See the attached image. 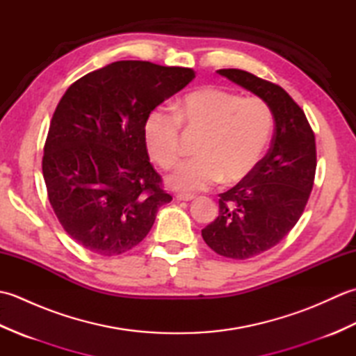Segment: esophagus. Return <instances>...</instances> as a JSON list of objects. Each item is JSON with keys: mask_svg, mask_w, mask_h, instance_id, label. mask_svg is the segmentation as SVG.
<instances>
[{"mask_svg": "<svg viewBox=\"0 0 356 356\" xmlns=\"http://www.w3.org/2000/svg\"><path fill=\"white\" fill-rule=\"evenodd\" d=\"M194 197H195V195H193V194H184V193L174 194V199L179 200V202H190V200H193Z\"/></svg>", "mask_w": 356, "mask_h": 356, "instance_id": "esophagus-1", "label": "esophagus"}]
</instances>
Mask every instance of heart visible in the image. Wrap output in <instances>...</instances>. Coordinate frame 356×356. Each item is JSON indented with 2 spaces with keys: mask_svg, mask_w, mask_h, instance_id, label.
<instances>
[{
  "mask_svg": "<svg viewBox=\"0 0 356 356\" xmlns=\"http://www.w3.org/2000/svg\"><path fill=\"white\" fill-rule=\"evenodd\" d=\"M202 131L195 154L180 162L168 184L180 191H202L223 179L238 184L251 176L266 151L274 115L260 97H245L218 87H203L184 96L176 113L156 107L143 122V142L156 163L170 168L180 154L182 126Z\"/></svg>",
  "mask_w": 356,
  "mask_h": 356,
  "instance_id": "obj_1",
  "label": "heart"
}]
</instances>
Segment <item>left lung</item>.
Instances as JSON below:
<instances>
[{"label":"left lung","mask_w":356,"mask_h":356,"mask_svg":"<svg viewBox=\"0 0 356 356\" xmlns=\"http://www.w3.org/2000/svg\"><path fill=\"white\" fill-rule=\"evenodd\" d=\"M217 73L261 97L275 120L266 156L251 176L218 194V217L202 229L214 252L246 260L280 243L303 214L315 179V134L305 111L280 86L238 69Z\"/></svg>","instance_id":"8db88e82"}]
</instances>
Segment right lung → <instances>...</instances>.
Segmentation results:
<instances>
[{
    "instance_id": "obj_1",
    "label": "right lung",
    "mask_w": 356,
    "mask_h": 356,
    "mask_svg": "<svg viewBox=\"0 0 356 356\" xmlns=\"http://www.w3.org/2000/svg\"><path fill=\"white\" fill-rule=\"evenodd\" d=\"M194 76L185 67L118 61L67 88L45 139L42 176L59 223L81 246L104 257L130 251L172 200L149 163L143 122Z\"/></svg>"
}]
</instances>
